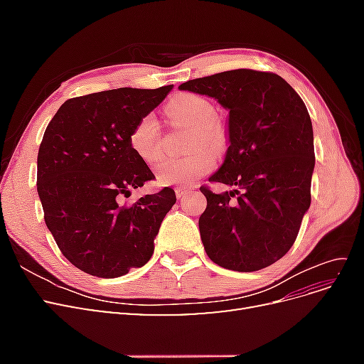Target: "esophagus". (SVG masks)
<instances>
[{
  "label": "esophagus",
  "mask_w": 364,
  "mask_h": 364,
  "mask_svg": "<svg viewBox=\"0 0 364 364\" xmlns=\"http://www.w3.org/2000/svg\"><path fill=\"white\" fill-rule=\"evenodd\" d=\"M186 193H188V190H185V188H176V197H178L179 200L183 199V197L186 196Z\"/></svg>",
  "instance_id": "1"
}]
</instances>
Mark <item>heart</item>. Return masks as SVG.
I'll list each match as a JSON object with an SVG mask.
<instances>
[{"label":"heart","instance_id":"b5f03b06","mask_svg":"<svg viewBox=\"0 0 364 364\" xmlns=\"http://www.w3.org/2000/svg\"><path fill=\"white\" fill-rule=\"evenodd\" d=\"M167 114L173 123L193 130L188 149L191 155L181 161H162L156 167V179L161 185L188 188L215 168V153L226 149L228 136L223 126L215 119L214 105L202 95L174 97L167 106ZM129 144L142 162L155 165L162 156L156 118L151 114L139 118L130 132Z\"/></svg>","mask_w":364,"mask_h":364}]
</instances>
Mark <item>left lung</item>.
Here are the masks:
<instances>
[{"mask_svg": "<svg viewBox=\"0 0 364 364\" xmlns=\"http://www.w3.org/2000/svg\"><path fill=\"white\" fill-rule=\"evenodd\" d=\"M179 90L229 109L230 146L209 182L235 190L215 194L200 186L208 257L235 272L269 267L290 250L311 203L314 142L305 103L281 75L247 68L188 80Z\"/></svg>", "mask_w": 364, "mask_h": 364, "instance_id": "obj_1", "label": "left lung"}]
</instances>
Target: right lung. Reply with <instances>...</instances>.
<instances>
[{
	"instance_id": "obj_1",
	"label": "right lung",
	"mask_w": 364,
	"mask_h": 364,
	"mask_svg": "<svg viewBox=\"0 0 364 364\" xmlns=\"http://www.w3.org/2000/svg\"><path fill=\"white\" fill-rule=\"evenodd\" d=\"M171 87H118L74 97L46 129L36 181L43 218L62 255L87 274L123 277L153 255V240L176 194L165 186L135 203L123 202L155 179L130 149L129 135Z\"/></svg>"
}]
</instances>
